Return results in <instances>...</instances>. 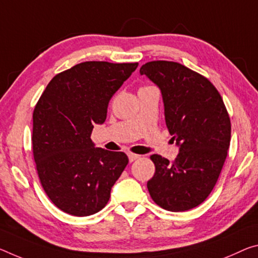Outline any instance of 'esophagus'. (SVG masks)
<instances>
[{"label": "esophagus", "mask_w": 258, "mask_h": 258, "mask_svg": "<svg viewBox=\"0 0 258 258\" xmlns=\"http://www.w3.org/2000/svg\"><path fill=\"white\" fill-rule=\"evenodd\" d=\"M140 158V155H138V154H132V153H130L128 154V159H130V162H134V161H137V159H139Z\"/></svg>", "instance_id": "1"}]
</instances>
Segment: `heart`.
Wrapping results in <instances>:
<instances>
[{
	"label": "heart",
	"instance_id": "obj_1",
	"mask_svg": "<svg viewBox=\"0 0 258 258\" xmlns=\"http://www.w3.org/2000/svg\"><path fill=\"white\" fill-rule=\"evenodd\" d=\"M145 87H149V86H145Z\"/></svg>",
	"mask_w": 258,
	"mask_h": 258
}]
</instances>
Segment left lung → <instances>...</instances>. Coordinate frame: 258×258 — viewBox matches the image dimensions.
<instances>
[{
	"mask_svg": "<svg viewBox=\"0 0 258 258\" xmlns=\"http://www.w3.org/2000/svg\"><path fill=\"white\" fill-rule=\"evenodd\" d=\"M156 84L166 126L179 146L173 162L154 154L155 174L147 182L153 201L169 211H186L206 200L222 172L231 141V120L217 88L185 65L153 60L140 69Z\"/></svg>",
	"mask_w": 258,
	"mask_h": 258,
	"instance_id": "8db88e82",
	"label": "left lung"
}]
</instances>
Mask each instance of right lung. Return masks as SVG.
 Listing matches in <instances>:
<instances>
[{"label": "right lung", "instance_id": "1", "mask_svg": "<svg viewBox=\"0 0 258 258\" xmlns=\"http://www.w3.org/2000/svg\"><path fill=\"white\" fill-rule=\"evenodd\" d=\"M138 63L84 62L56 75L33 111L32 148L41 185L55 206L85 217L103 209L128 163L121 151L95 148L94 124Z\"/></svg>", "mask_w": 258, "mask_h": 258}]
</instances>
